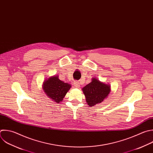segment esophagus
Listing matches in <instances>:
<instances>
[{
  "label": "esophagus",
  "instance_id": "34e87169",
  "mask_svg": "<svg viewBox=\"0 0 153 153\" xmlns=\"http://www.w3.org/2000/svg\"><path fill=\"white\" fill-rule=\"evenodd\" d=\"M74 85L75 87L76 88H79L80 87V82L79 81H74Z\"/></svg>",
  "mask_w": 153,
  "mask_h": 153
}]
</instances>
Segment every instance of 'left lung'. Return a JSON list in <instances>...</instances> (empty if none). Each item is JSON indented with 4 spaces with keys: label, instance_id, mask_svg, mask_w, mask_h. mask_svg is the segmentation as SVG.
Masks as SVG:
<instances>
[{
    "label": "left lung",
    "instance_id": "left-lung-1",
    "mask_svg": "<svg viewBox=\"0 0 153 153\" xmlns=\"http://www.w3.org/2000/svg\"><path fill=\"white\" fill-rule=\"evenodd\" d=\"M86 97L88 105L94 106L103 101L110 92V86L100 82L98 80L93 78L92 82L82 89Z\"/></svg>",
    "mask_w": 153,
    "mask_h": 153
}]
</instances>
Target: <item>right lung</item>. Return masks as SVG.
I'll use <instances>...</instances> for the list:
<instances>
[{
	"instance_id": "right-lung-1",
	"label": "right lung",
	"mask_w": 153,
	"mask_h": 153,
	"mask_svg": "<svg viewBox=\"0 0 153 153\" xmlns=\"http://www.w3.org/2000/svg\"><path fill=\"white\" fill-rule=\"evenodd\" d=\"M71 85L59 79L58 76L48 78L43 84V89L46 95L56 103H59L70 89Z\"/></svg>"
}]
</instances>
